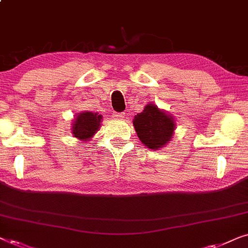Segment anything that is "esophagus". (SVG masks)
Listing matches in <instances>:
<instances>
[{
	"label": "esophagus",
	"mask_w": 248,
	"mask_h": 248,
	"mask_svg": "<svg viewBox=\"0 0 248 248\" xmlns=\"http://www.w3.org/2000/svg\"><path fill=\"white\" fill-rule=\"evenodd\" d=\"M124 116H125V113H114L113 115L115 120H123Z\"/></svg>",
	"instance_id": "34e87169"
}]
</instances>
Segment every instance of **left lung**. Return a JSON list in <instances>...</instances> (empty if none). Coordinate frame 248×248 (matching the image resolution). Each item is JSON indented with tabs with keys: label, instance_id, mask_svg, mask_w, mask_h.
Instances as JSON below:
<instances>
[{
	"label": "left lung",
	"instance_id": "1",
	"mask_svg": "<svg viewBox=\"0 0 248 248\" xmlns=\"http://www.w3.org/2000/svg\"><path fill=\"white\" fill-rule=\"evenodd\" d=\"M133 125L139 139L152 150H158L168 143L174 135L175 121L171 115L149 104L143 111L135 115Z\"/></svg>",
	"mask_w": 248,
	"mask_h": 248
}]
</instances>
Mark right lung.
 I'll use <instances>...</instances> for the list:
<instances>
[{
	"label": "right lung",
	"mask_w": 248,
	"mask_h": 248,
	"mask_svg": "<svg viewBox=\"0 0 248 248\" xmlns=\"http://www.w3.org/2000/svg\"><path fill=\"white\" fill-rule=\"evenodd\" d=\"M101 115L93 111H82L77 115L72 124V134L81 141L90 140L100 127Z\"/></svg>",
	"instance_id": "1"
}]
</instances>
